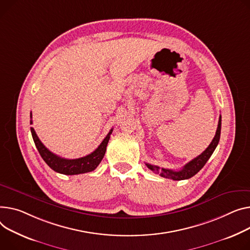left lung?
<instances>
[{
  "mask_svg": "<svg viewBox=\"0 0 250 250\" xmlns=\"http://www.w3.org/2000/svg\"><path fill=\"white\" fill-rule=\"evenodd\" d=\"M220 134H221V115L219 116L217 130H216L215 137L212 140L211 144L208 146V147L205 149V151L201 155H199L198 157H196L195 159H193L192 161L187 163L180 171H173V170H169V169H164V168L158 167V166H154V165L146 163V167L149 170H152L153 172H155L156 174H160V176L164 177V178L173 179L175 181H181V180L189 179V178L193 177L194 175H196L199 171H200L204 167V165L207 163V161L210 159L213 152L215 151L216 146H217V145L219 143Z\"/></svg>",
  "mask_w": 250,
  "mask_h": 250,
  "instance_id": "1",
  "label": "left lung"
}]
</instances>
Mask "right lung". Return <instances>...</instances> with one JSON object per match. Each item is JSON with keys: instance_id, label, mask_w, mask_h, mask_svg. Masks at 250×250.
Segmentation results:
<instances>
[{"instance_id": "right-lung-1", "label": "right lung", "mask_w": 250, "mask_h": 250, "mask_svg": "<svg viewBox=\"0 0 250 250\" xmlns=\"http://www.w3.org/2000/svg\"><path fill=\"white\" fill-rule=\"evenodd\" d=\"M30 116L32 119V113L30 114ZM30 124L32 125V121H30ZM31 132L40 156L50 168L54 170L55 172L63 175H78V174L91 172L96 169L99 163L102 162V160L104 157V154L106 151V146L108 144L110 135L112 132V128L110 129L107 136L104 138V140L102 142L101 145L98 146V147L94 152H92L91 154L85 157L78 158V159H64V158L58 157L52 152H50L49 149L41 143V141L39 140L38 136L36 135V132L33 127H31Z\"/></svg>"}]
</instances>
